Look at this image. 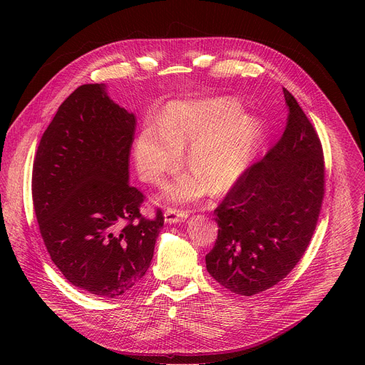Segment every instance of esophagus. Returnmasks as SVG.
Wrapping results in <instances>:
<instances>
[{
	"label": "esophagus",
	"instance_id": "obj_1",
	"mask_svg": "<svg viewBox=\"0 0 365 365\" xmlns=\"http://www.w3.org/2000/svg\"><path fill=\"white\" fill-rule=\"evenodd\" d=\"M187 211L183 210H176V207H168L165 212V222L166 224H176L187 218Z\"/></svg>",
	"mask_w": 365,
	"mask_h": 365
}]
</instances>
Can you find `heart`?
<instances>
[{
	"label": "heart",
	"mask_w": 365,
	"mask_h": 365,
	"mask_svg": "<svg viewBox=\"0 0 365 365\" xmlns=\"http://www.w3.org/2000/svg\"><path fill=\"white\" fill-rule=\"evenodd\" d=\"M242 114V106L231 96L170 102L163 121L147 120L135 138L141 179L159 183L179 163L182 147L190 144L187 163L193 172L168 185L166 197L183 203L205 195L207 185L212 190L227 187L247 168L262 137L259 121Z\"/></svg>",
	"instance_id": "1"
}]
</instances>
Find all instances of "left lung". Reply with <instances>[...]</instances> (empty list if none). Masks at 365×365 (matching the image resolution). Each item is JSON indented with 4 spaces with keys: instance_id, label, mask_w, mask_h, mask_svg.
Instances as JSON below:
<instances>
[{
    "instance_id": "obj_1",
    "label": "left lung",
    "mask_w": 365,
    "mask_h": 365,
    "mask_svg": "<svg viewBox=\"0 0 365 365\" xmlns=\"http://www.w3.org/2000/svg\"><path fill=\"white\" fill-rule=\"evenodd\" d=\"M283 93L289 114L280 140L241 173L214 211L220 230L206 270L241 296L273 287L294 269L325 195L321 140L294 96Z\"/></svg>"
}]
</instances>
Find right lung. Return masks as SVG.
<instances>
[{
    "mask_svg": "<svg viewBox=\"0 0 365 365\" xmlns=\"http://www.w3.org/2000/svg\"><path fill=\"white\" fill-rule=\"evenodd\" d=\"M135 117L103 83L76 88L41 135L31 193L43 242L68 282L118 297L150 267L165 224L140 214L144 195L128 183Z\"/></svg>",
    "mask_w": 365,
    "mask_h": 365,
    "instance_id": "1",
    "label": "right lung"
}]
</instances>
